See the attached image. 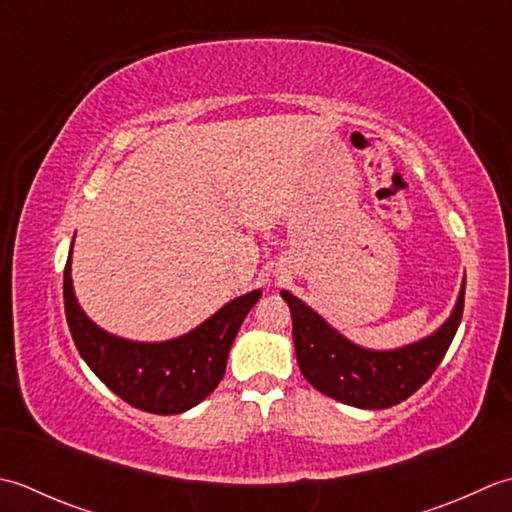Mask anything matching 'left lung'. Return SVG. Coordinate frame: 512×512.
Masks as SVG:
<instances>
[{
	"label": "left lung",
	"mask_w": 512,
	"mask_h": 512,
	"mask_svg": "<svg viewBox=\"0 0 512 512\" xmlns=\"http://www.w3.org/2000/svg\"><path fill=\"white\" fill-rule=\"evenodd\" d=\"M464 289L466 276L451 316L431 336L384 351L351 342L291 291L283 289L280 296L294 322L298 367L311 387L356 409L380 411L404 402L431 378L460 327Z\"/></svg>",
	"instance_id": "left-lung-1"
}]
</instances>
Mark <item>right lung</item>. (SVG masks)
Masks as SVG:
<instances>
[{
	"label": "right lung",
	"instance_id": "right-lung-1",
	"mask_svg": "<svg viewBox=\"0 0 512 512\" xmlns=\"http://www.w3.org/2000/svg\"><path fill=\"white\" fill-rule=\"evenodd\" d=\"M70 274L72 245L64 271V307L79 356L121 400L156 415L190 411L218 387L236 333L263 296V289H254L229 300L179 338L139 342L114 336L92 322L79 305Z\"/></svg>",
	"mask_w": 512,
	"mask_h": 512
}]
</instances>
